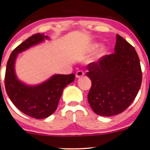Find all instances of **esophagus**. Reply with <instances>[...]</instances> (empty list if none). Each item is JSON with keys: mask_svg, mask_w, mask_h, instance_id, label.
<instances>
[{"mask_svg": "<svg viewBox=\"0 0 150 150\" xmlns=\"http://www.w3.org/2000/svg\"><path fill=\"white\" fill-rule=\"evenodd\" d=\"M83 75H84V72H83V71L82 70L78 71V72H76V74H75V77H76L77 78H81V77H83Z\"/></svg>", "mask_w": 150, "mask_h": 150, "instance_id": "34e87169", "label": "esophagus"}]
</instances>
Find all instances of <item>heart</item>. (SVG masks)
I'll use <instances>...</instances> for the list:
<instances>
[{
  "mask_svg": "<svg viewBox=\"0 0 150 150\" xmlns=\"http://www.w3.org/2000/svg\"><path fill=\"white\" fill-rule=\"evenodd\" d=\"M97 47H98L97 43L91 44V45H89V47H88V51H93V50H95ZM105 51H106V47L104 46V45H102V46H100V48L98 49V50L97 56L100 57V56H101V55H103V54H105Z\"/></svg>",
  "mask_w": 150,
  "mask_h": 150,
  "instance_id": "b5f03b06",
  "label": "heart"
}]
</instances>
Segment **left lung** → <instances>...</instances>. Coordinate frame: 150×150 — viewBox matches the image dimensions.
Segmentation results:
<instances>
[{
    "instance_id": "1",
    "label": "left lung",
    "mask_w": 150,
    "mask_h": 150,
    "mask_svg": "<svg viewBox=\"0 0 150 150\" xmlns=\"http://www.w3.org/2000/svg\"><path fill=\"white\" fill-rule=\"evenodd\" d=\"M91 80L88 103L96 114L111 116L131 105L141 87L142 72L136 50L116 34L114 53L87 66Z\"/></svg>"
}]
</instances>
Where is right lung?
Instances as JSON below:
<instances>
[{"label": "right lung", "instance_id": "right-lung-1", "mask_svg": "<svg viewBox=\"0 0 150 150\" xmlns=\"http://www.w3.org/2000/svg\"><path fill=\"white\" fill-rule=\"evenodd\" d=\"M49 39L44 34H36L18 45L10 55L5 75V87L13 103L23 113L37 119H45L56 111L63 89L75 80L73 73L54 75L47 81L28 86L17 78L15 62L18 53Z\"/></svg>", "mask_w": 150, "mask_h": 150}]
</instances>
